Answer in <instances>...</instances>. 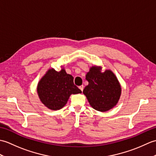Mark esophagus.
Wrapping results in <instances>:
<instances>
[{"instance_id": "34e87169", "label": "esophagus", "mask_w": 156, "mask_h": 156, "mask_svg": "<svg viewBox=\"0 0 156 156\" xmlns=\"http://www.w3.org/2000/svg\"><path fill=\"white\" fill-rule=\"evenodd\" d=\"M79 88L80 89L81 91H83V89H84V85H81L79 87Z\"/></svg>"}]
</instances>
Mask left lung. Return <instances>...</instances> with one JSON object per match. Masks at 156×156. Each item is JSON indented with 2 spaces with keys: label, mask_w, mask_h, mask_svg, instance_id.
<instances>
[{
  "label": "left lung",
  "mask_w": 156,
  "mask_h": 156,
  "mask_svg": "<svg viewBox=\"0 0 156 156\" xmlns=\"http://www.w3.org/2000/svg\"><path fill=\"white\" fill-rule=\"evenodd\" d=\"M88 84L83 90L89 104L94 109L106 112L117 105L121 94V87L111 69L102 72L101 66H93L86 75Z\"/></svg>",
  "instance_id": "left-lung-1"
}]
</instances>
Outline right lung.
<instances>
[{
	"label": "right lung",
	"instance_id": "right-lung-1",
	"mask_svg": "<svg viewBox=\"0 0 156 156\" xmlns=\"http://www.w3.org/2000/svg\"><path fill=\"white\" fill-rule=\"evenodd\" d=\"M37 92L41 102L52 111L59 110L67 103L72 94L82 91L74 84V78L66 73L64 68L57 72L49 68L39 81Z\"/></svg>",
	"mask_w": 156,
	"mask_h": 156
}]
</instances>
